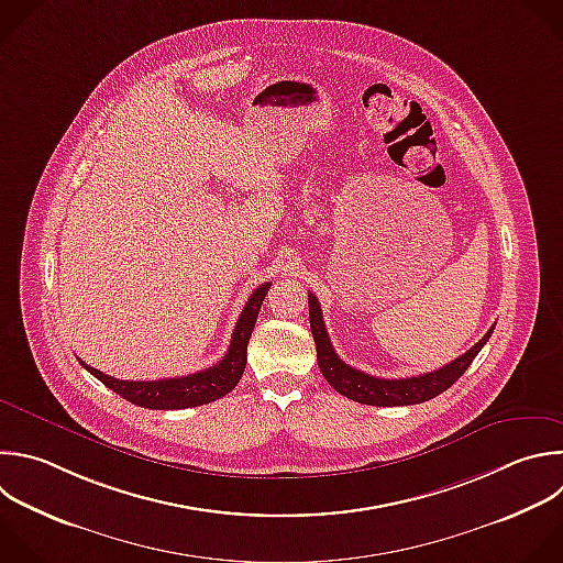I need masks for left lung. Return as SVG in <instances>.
I'll list each match as a JSON object with an SVG mask.
<instances>
[{"mask_svg":"<svg viewBox=\"0 0 563 563\" xmlns=\"http://www.w3.org/2000/svg\"><path fill=\"white\" fill-rule=\"evenodd\" d=\"M309 324L316 342V355H318V366L322 371L324 380L344 398L371 407H407V405H420L427 402L440 394H444L449 387L457 383L462 373L471 366L475 355L482 351V346L488 342L490 333L495 327L486 331V335L473 344L466 353L455 357L453 362L422 373V376L413 378H400V380H387V378H376L368 376V373L349 366L344 360L338 357L333 351V344L329 340V333L324 329L320 302L313 294H309Z\"/></svg>","mask_w":563,"mask_h":563,"instance_id":"8db88e82","label":"left lung"}]
</instances>
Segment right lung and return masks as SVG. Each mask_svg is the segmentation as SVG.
Listing matches in <instances>:
<instances>
[{"instance_id": "add662e5", "label": "right lung", "mask_w": 563, "mask_h": 563, "mask_svg": "<svg viewBox=\"0 0 563 563\" xmlns=\"http://www.w3.org/2000/svg\"><path fill=\"white\" fill-rule=\"evenodd\" d=\"M272 283H265L256 287L245 305V309L239 316V322L234 327V335L230 340L228 353L223 360H219L214 366L190 373L183 378H165V380H117L108 373H101L86 364L81 357L84 368H88L92 376L103 383L108 389H112L123 400L143 407V409H156V411H169V409H190L210 405L223 396H228L239 380L243 378V371L247 364V342L252 338L261 305L269 291Z\"/></svg>"}]
</instances>
